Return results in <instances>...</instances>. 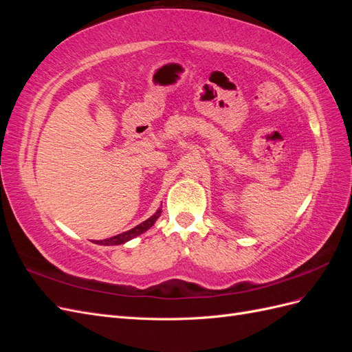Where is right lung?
Here are the masks:
<instances>
[{
	"instance_id": "obj_1",
	"label": "right lung",
	"mask_w": 352,
	"mask_h": 352,
	"mask_svg": "<svg viewBox=\"0 0 352 352\" xmlns=\"http://www.w3.org/2000/svg\"><path fill=\"white\" fill-rule=\"evenodd\" d=\"M160 214H162V210H158L154 216H151L148 220L142 221L141 225L135 226L133 229L127 230V232H123V233H120V235H116V236L109 238V239L97 241L95 243H100V245H120V243H124V242H127V241H131V239H133L135 236L141 235V233H144L145 230L150 229V228L154 225V223H155V220L160 217Z\"/></svg>"
}]
</instances>
